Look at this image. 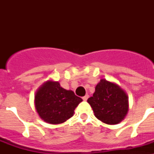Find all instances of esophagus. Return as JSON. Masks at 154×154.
<instances>
[{
    "label": "esophagus",
    "instance_id": "obj_1",
    "mask_svg": "<svg viewBox=\"0 0 154 154\" xmlns=\"http://www.w3.org/2000/svg\"><path fill=\"white\" fill-rule=\"evenodd\" d=\"M88 98H89V95H85V96H83V97H82V99H83L84 101H86L87 99H88Z\"/></svg>",
    "mask_w": 154,
    "mask_h": 154
}]
</instances>
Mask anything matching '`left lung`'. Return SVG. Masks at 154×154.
<instances>
[{"label": "left lung", "instance_id": "8db88e82", "mask_svg": "<svg viewBox=\"0 0 154 154\" xmlns=\"http://www.w3.org/2000/svg\"><path fill=\"white\" fill-rule=\"evenodd\" d=\"M87 102L90 104L94 115L103 123L117 124L123 120L129 109L128 96L117 84L101 79L95 92Z\"/></svg>", "mask_w": 154, "mask_h": 154}]
</instances>
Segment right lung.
Masks as SVG:
<instances>
[{
	"mask_svg": "<svg viewBox=\"0 0 154 154\" xmlns=\"http://www.w3.org/2000/svg\"><path fill=\"white\" fill-rule=\"evenodd\" d=\"M82 101L72 90L61 87L58 82L47 81L38 89L35 106L41 119L50 124H60L71 118Z\"/></svg>",
	"mask_w": 154,
	"mask_h": 154,
	"instance_id": "1",
	"label": "right lung"
}]
</instances>
